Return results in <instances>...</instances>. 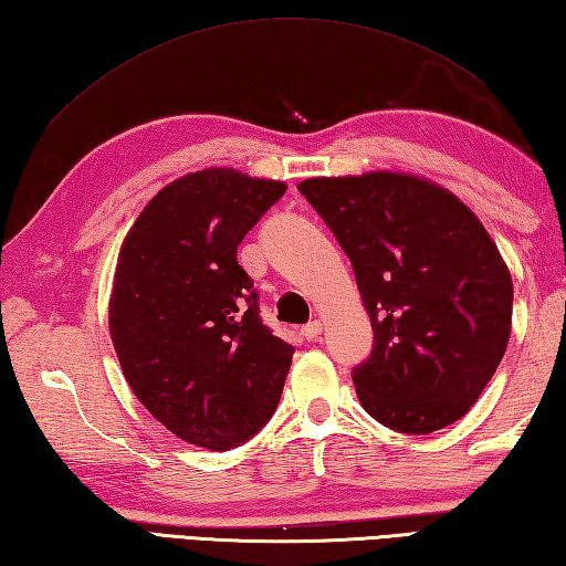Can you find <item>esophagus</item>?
<instances>
[{
	"label": "esophagus",
	"mask_w": 566,
	"mask_h": 566,
	"mask_svg": "<svg viewBox=\"0 0 566 566\" xmlns=\"http://www.w3.org/2000/svg\"><path fill=\"white\" fill-rule=\"evenodd\" d=\"M321 331H324L321 328V321H308V324L302 328V334L306 340H316L321 336Z\"/></svg>",
	"instance_id": "1"
}]
</instances>
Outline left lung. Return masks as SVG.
Returning a JSON list of instances; mask_svg holds the SVG:
<instances>
[{
	"mask_svg": "<svg viewBox=\"0 0 566 566\" xmlns=\"http://www.w3.org/2000/svg\"><path fill=\"white\" fill-rule=\"evenodd\" d=\"M298 191L356 272L373 350L353 368L358 400L402 434L469 412L511 338L513 280L481 220L417 176L308 179Z\"/></svg>",
	"mask_w": 566,
	"mask_h": 566,
	"instance_id": "1",
	"label": "left lung"
}]
</instances>
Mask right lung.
Instances as JSON below:
<instances>
[{
	"label": "right lung",
	"mask_w": 566,
	"mask_h": 566,
	"mask_svg": "<svg viewBox=\"0 0 566 566\" xmlns=\"http://www.w3.org/2000/svg\"><path fill=\"white\" fill-rule=\"evenodd\" d=\"M280 181L206 169L169 184L119 250L109 334L154 419L228 451L270 422L294 348L262 324L238 245L284 196Z\"/></svg>",
	"instance_id": "1"
}]
</instances>
